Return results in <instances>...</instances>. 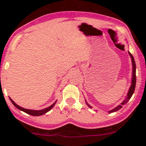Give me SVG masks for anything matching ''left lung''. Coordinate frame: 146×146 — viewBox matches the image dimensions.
I'll return each mask as SVG.
<instances>
[{
    "label": "left lung",
    "mask_w": 146,
    "mask_h": 146,
    "mask_svg": "<svg viewBox=\"0 0 146 146\" xmlns=\"http://www.w3.org/2000/svg\"><path fill=\"white\" fill-rule=\"evenodd\" d=\"M128 53H129V55H130V56L131 57L132 63V80L131 86H130V89H129V90H128V95H127V98L125 99L124 101L122 102L121 104L119 105L118 106H117L116 108H114V109H113L112 110H110V111H109L110 113H114V112H116V111H117V110L121 109L122 107H123V106H122L125 105V104H127V102L129 101V100H130V99L131 98L132 95H133L134 91H135V86H136V64H135V59H134V58H133V56H132V55L130 53V52H128ZM86 104L88 105V106L89 107V108H91V106H90L89 104H88L86 102Z\"/></svg>",
    "instance_id": "left-lung-1"
}]
</instances>
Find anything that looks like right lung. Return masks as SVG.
Instances as JSON below:
<instances>
[{"mask_svg":"<svg viewBox=\"0 0 146 146\" xmlns=\"http://www.w3.org/2000/svg\"><path fill=\"white\" fill-rule=\"evenodd\" d=\"M9 99H10V100H11V103H12L14 105V106H16V108H18V109L21 110H22V111L25 112V113L29 114V115H32V116H40V115H44V114H45L46 113H47V112L49 111V110H51V108H53V106H54V105L56 104V102L54 104H52L51 106H50L49 107H48V108H44V109H43V110H33L25 109V108H22V107L19 106L16 104L15 103V102H14V101H13V100H11V98H9Z\"/></svg>","mask_w":146,"mask_h":146,"instance_id":"1","label":"right lung"}]
</instances>
